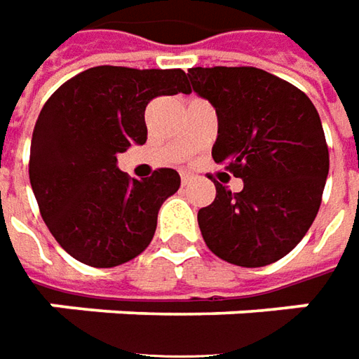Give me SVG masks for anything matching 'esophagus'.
Listing matches in <instances>:
<instances>
[{
  "instance_id": "obj_1",
  "label": "esophagus",
  "mask_w": 359,
  "mask_h": 359,
  "mask_svg": "<svg viewBox=\"0 0 359 359\" xmlns=\"http://www.w3.org/2000/svg\"><path fill=\"white\" fill-rule=\"evenodd\" d=\"M191 177H194L191 174H187V172H182V185L189 184V182H191Z\"/></svg>"
}]
</instances>
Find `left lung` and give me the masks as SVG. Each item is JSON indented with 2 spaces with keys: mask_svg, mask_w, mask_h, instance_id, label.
Returning a JSON list of instances; mask_svg holds the SVG:
<instances>
[{
  "mask_svg": "<svg viewBox=\"0 0 359 359\" xmlns=\"http://www.w3.org/2000/svg\"><path fill=\"white\" fill-rule=\"evenodd\" d=\"M191 90L217 114L211 156L243 180L239 194L217 187L197 223L219 259L264 266L283 259L316 217L330 158L312 100L255 67L189 69Z\"/></svg>",
  "mask_w": 359,
  "mask_h": 359,
  "instance_id": "8db88e82",
  "label": "left lung"
}]
</instances>
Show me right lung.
I'll return each instance as SVG.
<instances>
[{
    "mask_svg": "<svg viewBox=\"0 0 359 359\" xmlns=\"http://www.w3.org/2000/svg\"><path fill=\"white\" fill-rule=\"evenodd\" d=\"M189 95L182 69L93 67L57 88L31 138L29 180L41 217L73 259L96 269L128 263L156 233L158 211L180 174L134 180L118 154L148 138L144 112L156 96Z\"/></svg>",
    "mask_w": 359,
    "mask_h": 359,
    "instance_id": "right-lung-1",
    "label": "right lung"
}]
</instances>
